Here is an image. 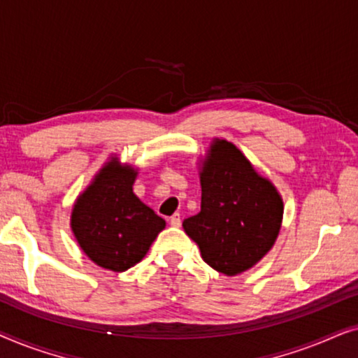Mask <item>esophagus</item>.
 Segmentation results:
<instances>
[{
  "label": "esophagus",
  "instance_id": "34e87169",
  "mask_svg": "<svg viewBox=\"0 0 358 358\" xmlns=\"http://www.w3.org/2000/svg\"><path fill=\"white\" fill-rule=\"evenodd\" d=\"M169 223H171V227L179 228V227H180V215H179V213H174L173 217L169 218Z\"/></svg>",
  "mask_w": 358,
  "mask_h": 358
}]
</instances>
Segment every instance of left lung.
Segmentation results:
<instances>
[{
  "instance_id": "left-lung-1",
  "label": "left lung",
  "mask_w": 358,
  "mask_h": 358,
  "mask_svg": "<svg viewBox=\"0 0 358 358\" xmlns=\"http://www.w3.org/2000/svg\"><path fill=\"white\" fill-rule=\"evenodd\" d=\"M199 176L200 212L184 220V231L210 267L228 277L239 275L275 243L283 218L282 195L224 138L212 140Z\"/></svg>"
}]
</instances>
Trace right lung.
Masks as SVG:
<instances>
[{
  "label": "right lung",
  "instance_id": "right-lung-1",
  "mask_svg": "<svg viewBox=\"0 0 358 358\" xmlns=\"http://www.w3.org/2000/svg\"><path fill=\"white\" fill-rule=\"evenodd\" d=\"M138 168L110 156L71 210V231L92 262L125 272L146 256L166 222L134 194Z\"/></svg>",
  "mask_w": 358,
  "mask_h": 358
}]
</instances>
